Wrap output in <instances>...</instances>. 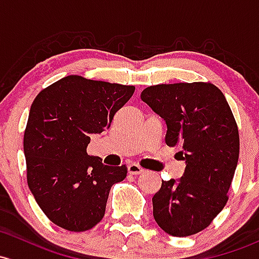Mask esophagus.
I'll list each match as a JSON object with an SVG mask.
<instances>
[{
	"instance_id": "esophagus-1",
	"label": "esophagus",
	"mask_w": 259,
	"mask_h": 259,
	"mask_svg": "<svg viewBox=\"0 0 259 259\" xmlns=\"http://www.w3.org/2000/svg\"><path fill=\"white\" fill-rule=\"evenodd\" d=\"M127 171H129V174H133V175H139V174L144 172V168L138 164H130L127 166Z\"/></svg>"
}]
</instances>
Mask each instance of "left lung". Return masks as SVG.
<instances>
[{"mask_svg": "<svg viewBox=\"0 0 259 259\" xmlns=\"http://www.w3.org/2000/svg\"><path fill=\"white\" fill-rule=\"evenodd\" d=\"M167 125L165 143L181 149L182 178L162 181L152 197L154 219L174 237L205 230L228 201L239 155L237 122L225 95L205 81L157 84L141 92Z\"/></svg>", "mask_w": 259, "mask_h": 259, "instance_id": "1", "label": "left lung"}]
</instances>
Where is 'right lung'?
Masks as SVG:
<instances>
[{
    "instance_id": "add662e5",
    "label": "right lung",
    "mask_w": 259,
    "mask_h": 259,
    "mask_svg": "<svg viewBox=\"0 0 259 259\" xmlns=\"http://www.w3.org/2000/svg\"><path fill=\"white\" fill-rule=\"evenodd\" d=\"M134 92V85L68 75L36 97L23 138L27 184L54 225L83 232L104 217L109 191L127 167L104 165L87 146Z\"/></svg>"
}]
</instances>
